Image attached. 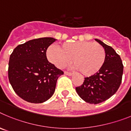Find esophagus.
<instances>
[{
	"instance_id": "34e87169",
	"label": "esophagus",
	"mask_w": 131,
	"mask_h": 131,
	"mask_svg": "<svg viewBox=\"0 0 131 131\" xmlns=\"http://www.w3.org/2000/svg\"><path fill=\"white\" fill-rule=\"evenodd\" d=\"M64 74H65V75H67L71 76V75H73V73L68 72V71H64Z\"/></svg>"
}]
</instances>
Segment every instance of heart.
Returning a JSON list of instances; mask_svg holds the SVG:
<instances>
[{
	"label": "heart",
	"mask_w": 131,
	"mask_h": 131,
	"mask_svg": "<svg viewBox=\"0 0 131 131\" xmlns=\"http://www.w3.org/2000/svg\"><path fill=\"white\" fill-rule=\"evenodd\" d=\"M47 57L56 68L62 69L71 62L73 67L84 76H92L100 71L106 60V52L96 42H63L60 46L51 45L47 50Z\"/></svg>",
	"instance_id": "heart-1"
}]
</instances>
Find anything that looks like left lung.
I'll return each instance as SVG.
<instances>
[{"label":"left lung","instance_id":"obj_1","mask_svg":"<svg viewBox=\"0 0 131 131\" xmlns=\"http://www.w3.org/2000/svg\"><path fill=\"white\" fill-rule=\"evenodd\" d=\"M95 40L104 48V63L100 71L85 77L83 84L75 89L83 100L96 104L106 101L117 92L122 81L123 65L119 55L112 47L98 39Z\"/></svg>","mask_w":131,"mask_h":131}]
</instances>
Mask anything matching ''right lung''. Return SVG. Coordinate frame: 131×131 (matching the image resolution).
<instances>
[{"label": "right lung", "mask_w": 131, "mask_h": 131, "mask_svg": "<svg viewBox=\"0 0 131 131\" xmlns=\"http://www.w3.org/2000/svg\"><path fill=\"white\" fill-rule=\"evenodd\" d=\"M56 41L51 37L29 40L14 48L10 56L8 79L14 91L28 102L48 100L63 71L47 60V50Z\"/></svg>", "instance_id": "right-lung-1"}]
</instances>
